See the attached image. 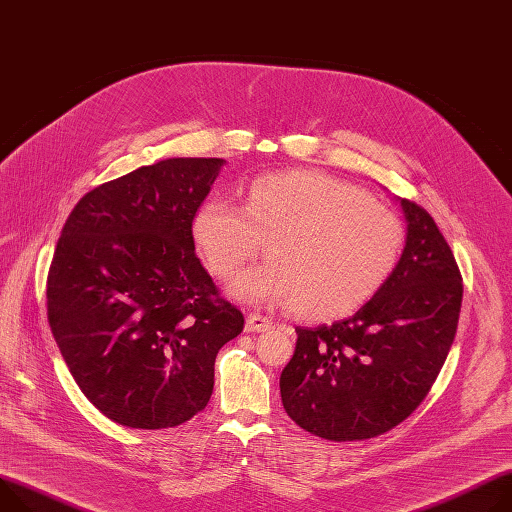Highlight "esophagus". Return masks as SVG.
<instances>
[{"instance_id": "1", "label": "esophagus", "mask_w": 512, "mask_h": 512, "mask_svg": "<svg viewBox=\"0 0 512 512\" xmlns=\"http://www.w3.org/2000/svg\"><path fill=\"white\" fill-rule=\"evenodd\" d=\"M271 318L269 316H263L259 312H251L247 314V331L251 333H261V331H267L271 329Z\"/></svg>"}]
</instances>
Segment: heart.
Segmentation results:
<instances>
[{
	"label": "heart",
	"mask_w": 512,
	"mask_h": 512,
	"mask_svg": "<svg viewBox=\"0 0 512 512\" xmlns=\"http://www.w3.org/2000/svg\"><path fill=\"white\" fill-rule=\"evenodd\" d=\"M192 228L220 280L235 277L267 243L271 261L241 275L232 294L251 304L292 306L314 320L361 308L390 277L404 239L388 206L320 171L257 177L245 206L210 198Z\"/></svg>",
	"instance_id": "b5f03b06"
}]
</instances>
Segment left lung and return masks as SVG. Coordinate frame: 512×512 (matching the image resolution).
Listing matches in <instances>:
<instances>
[{"mask_svg":"<svg viewBox=\"0 0 512 512\" xmlns=\"http://www.w3.org/2000/svg\"><path fill=\"white\" fill-rule=\"evenodd\" d=\"M406 245L384 286L351 318L298 327L280 378L304 431L329 441L378 437L425 400L455 339L463 284L431 214L400 198Z\"/></svg>","mask_w":512,"mask_h":512,"instance_id":"1","label":"left lung"}]
</instances>
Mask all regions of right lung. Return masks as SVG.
<instances>
[{
    "label": "right lung",
    "mask_w": 512,
    "mask_h": 512,
    "mask_svg": "<svg viewBox=\"0 0 512 512\" xmlns=\"http://www.w3.org/2000/svg\"><path fill=\"white\" fill-rule=\"evenodd\" d=\"M224 159L177 157L87 192L46 280L73 380L110 421L167 429L206 408L214 361L245 324L202 267L192 222Z\"/></svg>",
    "instance_id": "1"
}]
</instances>
